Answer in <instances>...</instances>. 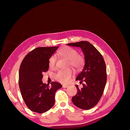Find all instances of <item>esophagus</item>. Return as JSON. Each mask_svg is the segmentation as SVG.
I'll return each mask as SVG.
<instances>
[{"mask_svg":"<svg viewBox=\"0 0 130 130\" xmlns=\"http://www.w3.org/2000/svg\"><path fill=\"white\" fill-rule=\"evenodd\" d=\"M62 87H63V88H67V87H69V86L68 85H63Z\"/></svg>","mask_w":130,"mask_h":130,"instance_id":"34e87169","label":"esophagus"}]
</instances>
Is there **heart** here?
I'll list each match as a JSON object with an SVG mask.
<instances>
[{
  "label": "heart",
  "instance_id": "1",
  "mask_svg": "<svg viewBox=\"0 0 130 130\" xmlns=\"http://www.w3.org/2000/svg\"><path fill=\"white\" fill-rule=\"evenodd\" d=\"M58 54L62 57L69 60V66H70L75 70L81 69L85 64V60L83 56L78 54L77 51L70 48L69 46H64L58 51ZM56 58L55 55H52L49 58V66L51 68H54L56 66ZM74 75L71 69L67 70H61L55 75V79L61 82L66 84L69 82Z\"/></svg>",
  "mask_w": 130,
  "mask_h": 130
}]
</instances>
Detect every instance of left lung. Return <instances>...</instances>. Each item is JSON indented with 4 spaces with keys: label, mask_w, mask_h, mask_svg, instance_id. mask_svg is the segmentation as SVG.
Here are the masks:
<instances>
[{
    "label": "left lung",
    "mask_w": 130,
    "mask_h": 130,
    "mask_svg": "<svg viewBox=\"0 0 130 130\" xmlns=\"http://www.w3.org/2000/svg\"><path fill=\"white\" fill-rule=\"evenodd\" d=\"M67 45L80 47L84 54L85 65L76 80L82 84L81 88L75 85L77 92L72 98L73 104L82 109L94 107L101 98L107 81L105 62L101 54L92 44L87 41L72 43Z\"/></svg>",
    "instance_id": "obj_1"
}]
</instances>
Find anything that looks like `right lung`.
<instances>
[{"mask_svg": "<svg viewBox=\"0 0 130 130\" xmlns=\"http://www.w3.org/2000/svg\"><path fill=\"white\" fill-rule=\"evenodd\" d=\"M58 46L39 47L27 54L19 72V86L24 103L31 111L43 113L53 107L56 90L62 86L57 82H42L43 73L48 70L50 57Z\"/></svg>", "mask_w": 130, "mask_h": 130, "instance_id": "add662e5", "label": "right lung"}]
</instances>
